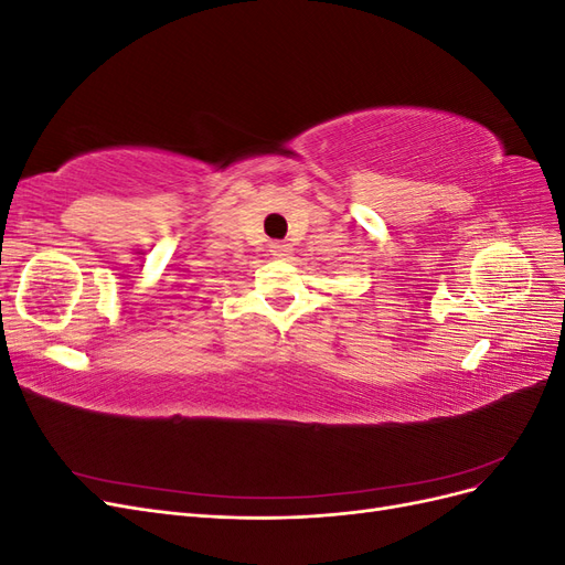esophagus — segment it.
I'll list each match as a JSON object with an SVG mask.
<instances>
[{
  "label": "esophagus",
  "mask_w": 565,
  "mask_h": 565,
  "mask_svg": "<svg viewBox=\"0 0 565 565\" xmlns=\"http://www.w3.org/2000/svg\"><path fill=\"white\" fill-rule=\"evenodd\" d=\"M270 252H273V256H276V259H289V254H292V245H287V243H273V245H270Z\"/></svg>",
  "instance_id": "esophagus-1"
}]
</instances>
